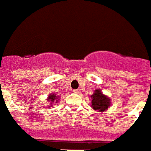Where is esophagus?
I'll list each match as a JSON object with an SVG mask.
<instances>
[{
    "instance_id": "obj_1",
    "label": "esophagus",
    "mask_w": 151,
    "mask_h": 151,
    "mask_svg": "<svg viewBox=\"0 0 151 151\" xmlns=\"http://www.w3.org/2000/svg\"><path fill=\"white\" fill-rule=\"evenodd\" d=\"M73 92L76 93H80V90H79V89H77V90H73Z\"/></svg>"
}]
</instances>
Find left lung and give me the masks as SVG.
Returning <instances> with one entry per match:
<instances>
[{"instance_id":"1","label":"left lung","mask_w":151,"mask_h":151,"mask_svg":"<svg viewBox=\"0 0 151 151\" xmlns=\"http://www.w3.org/2000/svg\"><path fill=\"white\" fill-rule=\"evenodd\" d=\"M92 98V106L93 109L98 110L100 112L105 111L110 106V99L106 96L102 94L100 90L94 91V93L91 96Z\"/></svg>"}]
</instances>
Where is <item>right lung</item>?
<instances>
[{
	"instance_id": "add662e5",
	"label": "right lung",
	"mask_w": 151,
	"mask_h": 151,
	"mask_svg": "<svg viewBox=\"0 0 151 151\" xmlns=\"http://www.w3.org/2000/svg\"><path fill=\"white\" fill-rule=\"evenodd\" d=\"M57 99V98H56V95L55 94H53V93H51L50 96H49V101H50V102H52V101H54V100H56ZM56 101H58V100Z\"/></svg>"
}]
</instances>
